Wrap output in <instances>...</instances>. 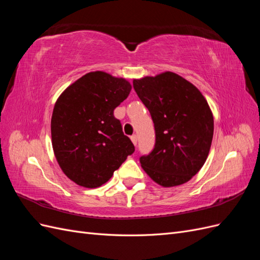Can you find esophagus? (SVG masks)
Wrapping results in <instances>:
<instances>
[{
    "instance_id": "1",
    "label": "esophagus",
    "mask_w": 260,
    "mask_h": 260,
    "mask_svg": "<svg viewBox=\"0 0 260 260\" xmlns=\"http://www.w3.org/2000/svg\"><path fill=\"white\" fill-rule=\"evenodd\" d=\"M131 141H132V143H133V144L137 145V144H138V137H137L136 135L131 136Z\"/></svg>"
}]
</instances>
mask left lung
I'll return each instance as SVG.
<instances>
[{"label": "left lung", "mask_w": 260, "mask_h": 260, "mask_svg": "<svg viewBox=\"0 0 260 260\" xmlns=\"http://www.w3.org/2000/svg\"><path fill=\"white\" fill-rule=\"evenodd\" d=\"M148 109L155 145L140 157L155 182L175 186L187 182L205 164L214 136V117L207 101L191 82L174 73L133 80Z\"/></svg>", "instance_id": "left-lung-1"}]
</instances>
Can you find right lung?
I'll return each instance as SVG.
<instances>
[{"label": "right lung", "instance_id": "add662e5", "mask_svg": "<svg viewBox=\"0 0 260 260\" xmlns=\"http://www.w3.org/2000/svg\"><path fill=\"white\" fill-rule=\"evenodd\" d=\"M130 91L131 84L122 78L93 72L69 85L55 103L51 120L54 154L75 183L91 188L104 184L135 152L114 116Z\"/></svg>", "mask_w": 260, "mask_h": 260}]
</instances>
